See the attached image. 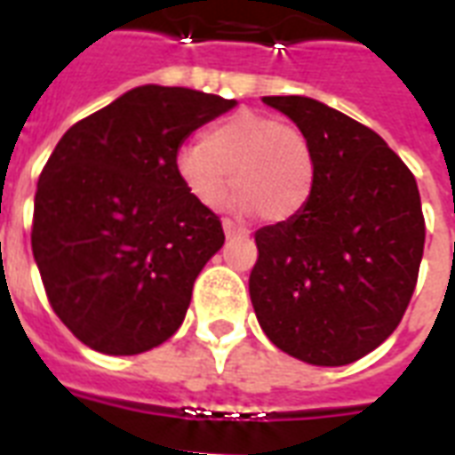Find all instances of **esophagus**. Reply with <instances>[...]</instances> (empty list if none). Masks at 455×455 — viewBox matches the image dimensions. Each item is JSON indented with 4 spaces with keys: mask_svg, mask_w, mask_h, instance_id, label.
<instances>
[{
    "mask_svg": "<svg viewBox=\"0 0 455 455\" xmlns=\"http://www.w3.org/2000/svg\"><path fill=\"white\" fill-rule=\"evenodd\" d=\"M221 227H224V234H227V238H245V235H248V228L234 220H224L221 221Z\"/></svg>",
    "mask_w": 455,
    "mask_h": 455,
    "instance_id": "1",
    "label": "esophagus"
}]
</instances>
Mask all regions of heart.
Wrapping results in <instances>:
<instances>
[{
  "mask_svg": "<svg viewBox=\"0 0 455 455\" xmlns=\"http://www.w3.org/2000/svg\"><path fill=\"white\" fill-rule=\"evenodd\" d=\"M177 174L193 198L220 205L231 188L235 205L271 224L298 217L318 179L316 151L298 124L241 110L177 153Z\"/></svg>",
  "mask_w": 455,
  "mask_h": 455,
  "instance_id": "obj_1",
  "label": "heart"
}]
</instances>
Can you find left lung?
Wrapping results in <instances>:
<instances>
[{
    "instance_id": "obj_1",
    "label": "left lung",
    "mask_w": 455,
    "mask_h": 455,
    "mask_svg": "<svg viewBox=\"0 0 455 455\" xmlns=\"http://www.w3.org/2000/svg\"><path fill=\"white\" fill-rule=\"evenodd\" d=\"M309 137L318 179L298 217L255 234L250 299L267 338L314 366L380 347L416 291L425 217L413 172L380 134L307 96H264Z\"/></svg>"
}]
</instances>
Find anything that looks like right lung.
<instances>
[{
  "label": "right lung",
  "instance_id": "add662e5",
  "mask_svg": "<svg viewBox=\"0 0 455 455\" xmlns=\"http://www.w3.org/2000/svg\"><path fill=\"white\" fill-rule=\"evenodd\" d=\"M234 106L146 84L75 123L46 160L32 255L56 316L96 352L132 356L179 331L224 228L179 179L177 151Z\"/></svg>",
  "mask_w": 455,
  "mask_h": 455
}]
</instances>
